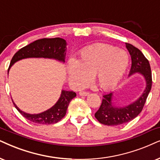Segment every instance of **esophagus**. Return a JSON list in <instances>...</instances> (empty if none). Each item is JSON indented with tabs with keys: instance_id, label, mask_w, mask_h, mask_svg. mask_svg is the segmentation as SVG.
I'll return each mask as SVG.
<instances>
[{
	"instance_id": "34e87169",
	"label": "esophagus",
	"mask_w": 160,
	"mask_h": 160,
	"mask_svg": "<svg viewBox=\"0 0 160 160\" xmlns=\"http://www.w3.org/2000/svg\"><path fill=\"white\" fill-rule=\"evenodd\" d=\"M88 94H89V93L87 92H80V93H79V94H80V96H84V97H86V96H87V95H88Z\"/></svg>"
}]
</instances>
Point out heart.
Listing matches in <instances>:
<instances>
[{
	"mask_svg": "<svg viewBox=\"0 0 160 160\" xmlns=\"http://www.w3.org/2000/svg\"><path fill=\"white\" fill-rule=\"evenodd\" d=\"M129 57L122 49L106 44L90 46L80 53L78 61L68 60V80L74 88L86 86L93 77L100 88L116 86L128 66Z\"/></svg>",
	"mask_w": 160,
	"mask_h": 160,
	"instance_id": "obj_1",
	"label": "heart"
}]
</instances>
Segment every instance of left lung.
<instances>
[{
	"label": "left lung",
	"instance_id": "8db88e82",
	"mask_svg": "<svg viewBox=\"0 0 160 160\" xmlns=\"http://www.w3.org/2000/svg\"><path fill=\"white\" fill-rule=\"evenodd\" d=\"M125 46L131 58V68L129 75L140 73L144 77L145 88L136 101L126 106H115L112 102L113 92L105 94L100 108L94 116L99 122L106 125H119L134 120L142 112L146 99L152 86L151 66L148 60L142 52L130 43H125Z\"/></svg>",
	"mask_w": 160,
	"mask_h": 160
}]
</instances>
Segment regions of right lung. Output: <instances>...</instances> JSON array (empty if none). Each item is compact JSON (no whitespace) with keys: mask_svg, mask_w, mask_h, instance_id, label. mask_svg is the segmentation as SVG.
<instances>
[{"mask_svg":"<svg viewBox=\"0 0 160 160\" xmlns=\"http://www.w3.org/2000/svg\"><path fill=\"white\" fill-rule=\"evenodd\" d=\"M66 51V41L62 38H43L35 40L33 43L24 46L14 54L8 68L9 73L11 66L18 60L29 58H43L55 59L61 62H65ZM76 93L74 92L62 90L61 95L58 102L45 112L37 114H31L22 112L14 103L17 110L28 120L38 124L50 125L59 122L66 114L68 104L74 98Z\"/></svg>","mask_w":160,"mask_h":160,"instance_id":"obj_1","label":"right lung"}]
</instances>
